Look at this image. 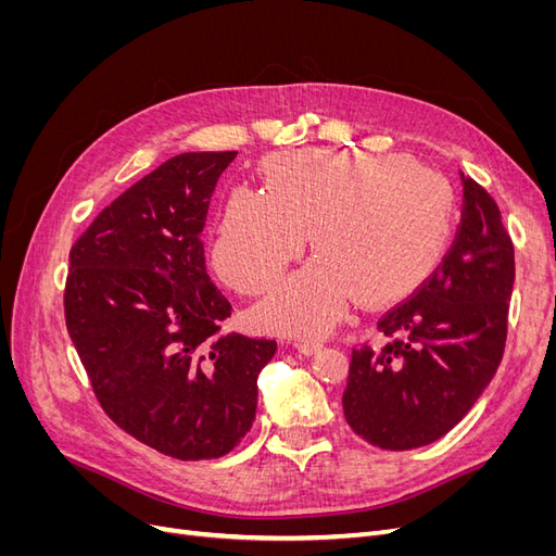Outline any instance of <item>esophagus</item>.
Instances as JSON below:
<instances>
[{"instance_id":"1","label":"esophagus","mask_w":556,"mask_h":556,"mask_svg":"<svg viewBox=\"0 0 556 556\" xmlns=\"http://www.w3.org/2000/svg\"><path fill=\"white\" fill-rule=\"evenodd\" d=\"M294 348L299 352H304V355H313V352H317L319 348H323V343L313 341V339H306V341H294Z\"/></svg>"}]
</instances>
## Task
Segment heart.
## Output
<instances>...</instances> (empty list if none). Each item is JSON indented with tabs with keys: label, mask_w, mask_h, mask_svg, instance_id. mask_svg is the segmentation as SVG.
I'll return each mask as SVG.
<instances>
[{
	"label": "heart",
	"mask_w": 556,
	"mask_h": 556,
	"mask_svg": "<svg viewBox=\"0 0 556 556\" xmlns=\"http://www.w3.org/2000/svg\"><path fill=\"white\" fill-rule=\"evenodd\" d=\"M266 190H233L213 264L243 294L271 290L311 243L317 257L257 311L274 331L325 333L352 301L410 294L439 264L454 227L450 180L427 164L368 150L313 148L264 164Z\"/></svg>",
	"instance_id": "heart-1"
}]
</instances>
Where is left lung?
<instances>
[{
    "instance_id": "obj_1",
    "label": "left lung",
    "mask_w": 556,
    "mask_h": 556,
    "mask_svg": "<svg viewBox=\"0 0 556 556\" xmlns=\"http://www.w3.org/2000/svg\"><path fill=\"white\" fill-rule=\"evenodd\" d=\"M462 223L439 268L352 350L343 413L382 450L439 441L494 378L508 336L515 248L492 194L462 174Z\"/></svg>"
}]
</instances>
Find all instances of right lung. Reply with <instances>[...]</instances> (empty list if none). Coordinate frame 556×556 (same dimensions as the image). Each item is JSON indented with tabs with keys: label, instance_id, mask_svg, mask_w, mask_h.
I'll list each match as a JSON object with an SVG mask.
<instances>
[{
	"label": "right lung",
	"instance_id": "add662e5",
	"mask_svg": "<svg viewBox=\"0 0 556 556\" xmlns=\"http://www.w3.org/2000/svg\"><path fill=\"white\" fill-rule=\"evenodd\" d=\"M237 157L182 153L99 213L70 252L66 331L97 401L134 439L182 462L215 459L255 422L276 341L220 333L229 299L206 274L201 231Z\"/></svg>",
	"mask_w": 556,
	"mask_h": 556
}]
</instances>
